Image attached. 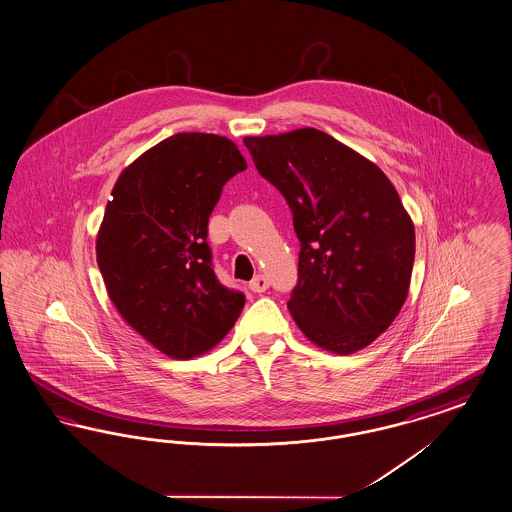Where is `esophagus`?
Here are the masks:
<instances>
[{"instance_id": "esophagus-1", "label": "esophagus", "mask_w": 512, "mask_h": 512, "mask_svg": "<svg viewBox=\"0 0 512 512\" xmlns=\"http://www.w3.org/2000/svg\"><path fill=\"white\" fill-rule=\"evenodd\" d=\"M268 278H265L263 274H259V276H255L251 282H249V289L253 291V293H263L268 289Z\"/></svg>"}]
</instances>
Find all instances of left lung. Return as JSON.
I'll list each match as a JSON object with an SVG mask.
<instances>
[{
	"label": "left lung",
	"instance_id": "1",
	"mask_svg": "<svg viewBox=\"0 0 512 512\" xmlns=\"http://www.w3.org/2000/svg\"><path fill=\"white\" fill-rule=\"evenodd\" d=\"M257 171L286 198L301 242L287 308L335 354L368 347L408 297L415 228L387 175L314 127L246 137Z\"/></svg>",
	"mask_w": 512,
	"mask_h": 512
}]
</instances>
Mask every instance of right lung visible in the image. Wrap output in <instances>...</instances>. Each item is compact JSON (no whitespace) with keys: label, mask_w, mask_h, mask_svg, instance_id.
Instances as JSON below:
<instances>
[{"label":"right lung","mask_w":512,"mask_h":512,"mask_svg":"<svg viewBox=\"0 0 512 512\" xmlns=\"http://www.w3.org/2000/svg\"><path fill=\"white\" fill-rule=\"evenodd\" d=\"M247 164L209 133H177L146 150L114 184L97 263L123 320L171 358L215 347L246 297L213 270L207 223L223 186Z\"/></svg>","instance_id":"1"}]
</instances>
